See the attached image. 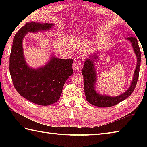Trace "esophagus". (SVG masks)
<instances>
[{"label":"esophagus","mask_w":147,"mask_h":147,"mask_svg":"<svg viewBox=\"0 0 147 147\" xmlns=\"http://www.w3.org/2000/svg\"><path fill=\"white\" fill-rule=\"evenodd\" d=\"M82 65L81 61H80L79 60H75L73 62V67L74 71H78L82 68Z\"/></svg>","instance_id":"esophagus-1"}]
</instances>
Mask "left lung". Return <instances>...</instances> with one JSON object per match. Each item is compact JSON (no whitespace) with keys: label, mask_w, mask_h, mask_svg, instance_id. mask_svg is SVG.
I'll list each match as a JSON object with an SVG mask.
<instances>
[{"label":"left lung","mask_w":147,"mask_h":147,"mask_svg":"<svg viewBox=\"0 0 147 147\" xmlns=\"http://www.w3.org/2000/svg\"><path fill=\"white\" fill-rule=\"evenodd\" d=\"M126 40L130 42L131 47L137 58V64L134 71L132 80L128 89L123 93L115 96L99 93L96 90V82H97V73L96 69V63L99 60L100 53L99 51L91 53L88 56L84 63V67L82 69V74L84 76V88L86 100L94 106L104 108L115 106L127 98L133 93L138 82L139 69L141 65V51L139 49L137 39L128 35Z\"/></svg>","instance_id":"obj_1"}]
</instances>
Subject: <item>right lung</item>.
Masks as SVG:
<instances>
[{"instance_id":"1","label":"right lung","mask_w":147,"mask_h":147,"mask_svg":"<svg viewBox=\"0 0 147 147\" xmlns=\"http://www.w3.org/2000/svg\"><path fill=\"white\" fill-rule=\"evenodd\" d=\"M54 26L45 22L26 23L14 37L9 57V72L15 88L22 96L38 105L49 106L58 101L65 82L73 74V59L56 58L53 53L45 65L38 68L30 67L24 58L23 41L26 35L49 31Z\"/></svg>"}]
</instances>
